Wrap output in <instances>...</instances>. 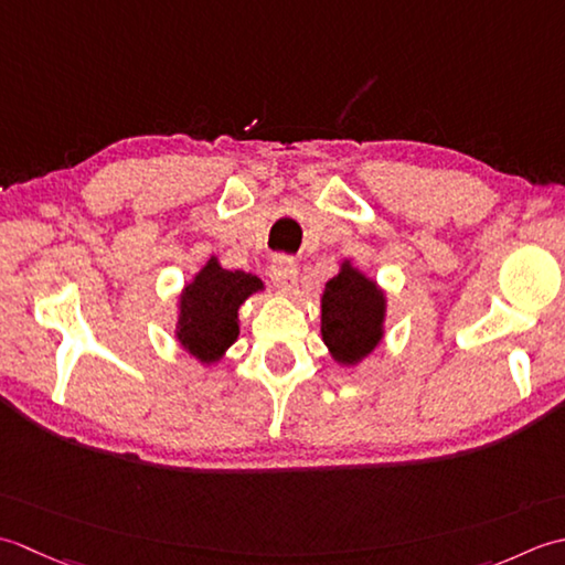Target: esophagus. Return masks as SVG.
<instances>
[{
	"label": "esophagus",
	"instance_id": "1",
	"mask_svg": "<svg viewBox=\"0 0 565 565\" xmlns=\"http://www.w3.org/2000/svg\"><path fill=\"white\" fill-rule=\"evenodd\" d=\"M270 278L273 282L280 287V292L285 295H295V287H297V263L290 256H275L270 263Z\"/></svg>",
	"mask_w": 565,
	"mask_h": 565
}]
</instances>
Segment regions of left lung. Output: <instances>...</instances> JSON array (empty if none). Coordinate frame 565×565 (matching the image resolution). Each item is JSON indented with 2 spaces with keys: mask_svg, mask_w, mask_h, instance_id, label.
Segmentation results:
<instances>
[{
  "mask_svg": "<svg viewBox=\"0 0 565 565\" xmlns=\"http://www.w3.org/2000/svg\"><path fill=\"white\" fill-rule=\"evenodd\" d=\"M321 341L343 367L363 363L385 339L387 297L371 275L343 258L321 290Z\"/></svg>",
  "mask_w": 565,
  "mask_h": 565,
  "instance_id": "left-lung-1",
  "label": "left lung"
}]
</instances>
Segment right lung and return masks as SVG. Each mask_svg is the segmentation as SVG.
I'll list each match as a JSON object with an SVG mask.
<instances>
[{"label": "right lung", "instance_id": "1", "mask_svg": "<svg viewBox=\"0 0 565 565\" xmlns=\"http://www.w3.org/2000/svg\"><path fill=\"white\" fill-rule=\"evenodd\" d=\"M266 290L253 273L226 270L216 256L182 285L178 295L175 341L204 367L216 365L238 339V309L248 297Z\"/></svg>", "mask_w": 565, "mask_h": 565}]
</instances>
